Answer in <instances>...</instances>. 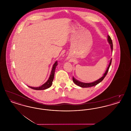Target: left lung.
<instances>
[{
  "mask_svg": "<svg viewBox=\"0 0 131 131\" xmlns=\"http://www.w3.org/2000/svg\"><path fill=\"white\" fill-rule=\"evenodd\" d=\"M108 41L109 44H110V45H111V49H112V50H113V44H112V40L111 38L109 35L108 36ZM112 61V58L111 59V61H110V64H109V65H108L107 68L106 70L105 73L104 74V75H103V76L102 78H101L100 79H99L98 80L94 81V82H92V83H83V82H81L80 81H77V80H75V78L73 77V81L75 83V84H77V85H78V86H79L80 87H83V88H84V87L86 88V87H92V86H94L95 85H96L97 84L99 83L100 82L104 80V79L105 78L106 75L108 71V70H109V68L110 67V66L111 65Z\"/></svg>",
  "mask_w": 131,
  "mask_h": 131,
  "instance_id": "obj_1",
  "label": "left lung"
}]
</instances>
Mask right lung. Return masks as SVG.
I'll return each instance as SVG.
<instances>
[{"label": "right lung", "mask_w": 131, "mask_h": 131, "mask_svg": "<svg viewBox=\"0 0 131 131\" xmlns=\"http://www.w3.org/2000/svg\"><path fill=\"white\" fill-rule=\"evenodd\" d=\"M57 61H56L55 62V63L54 64L53 67H52V70H51V74L50 75V78L49 79V80L47 81L44 84H43L42 86H40V87H30V86H28L30 88H31L33 89H34V90H44V89H46L50 87L51 84H52V81L53 80V79H54V72H55V70H56V66L57 65Z\"/></svg>", "instance_id": "add662e5"}]
</instances>
